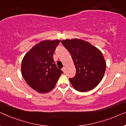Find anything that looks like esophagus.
Listing matches in <instances>:
<instances>
[{"instance_id": "esophagus-1", "label": "esophagus", "mask_w": 126, "mask_h": 126, "mask_svg": "<svg viewBox=\"0 0 126 126\" xmlns=\"http://www.w3.org/2000/svg\"><path fill=\"white\" fill-rule=\"evenodd\" d=\"M62 70H63V73H65V68H63V69H62Z\"/></svg>"}]
</instances>
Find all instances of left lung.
Masks as SVG:
<instances>
[{
  "instance_id": "1",
  "label": "left lung",
  "mask_w": 126,
  "mask_h": 126,
  "mask_svg": "<svg viewBox=\"0 0 126 126\" xmlns=\"http://www.w3.org/2000/svg\"><path fill=\"white\" fill-rule=\"evenodd\" d=\"M61 43L71 54L76 69L75 76L69 79L74 88L81 92L94 89L106 71V63L101 51L81 39H63Z\"/></svg>"
}]
</instances>
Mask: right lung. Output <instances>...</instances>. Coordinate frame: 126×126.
<instances>
[{
  "label": "right lung",
  "mask_w": 126,
  "mask_h": 126,
  "mask_svg": "<svg viewBox=\"0 0 126 126\" xmlns=\"http://www.w3.org/2000/svg\"><path fill=\"white\" fill-rule=\"evenodd\" d=\"M59 39L43 40L36 44L23 57L21 72L26 83L40 94L51 91L63 73L53 60Z\"/></svg>",
  "instance_id": "obj_1"
}]
</instances>
